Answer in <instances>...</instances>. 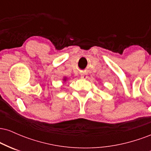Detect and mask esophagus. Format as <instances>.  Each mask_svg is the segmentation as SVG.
<instances>
[{"instance_id": "34e87169", "label": "esophagus", "mask_w": 151, "mask_h": 151, "mask_svg": "<svg viewBox=\"0 0 151 151\" xmlns=\"http://www.w3.org/2000/svg\"><path fill=\"white\" fill-rule=\"evenodd\" d=\"M80 77L81 78V79H86V78H87V75H86V74H85V73H82V74H81Z\"/></svg>"}]
</instances>
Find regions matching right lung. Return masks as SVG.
Here are the masks:
<instances>
[{"instance_id": "add662e5", "label": "right lung", "mask_w": 151, "mask_h": 151, "mask_svg": "<svg viewBox=\"0 0 151 151\" xmlns=\"http://www.w3.org/2000/svg\"><path fill=\"white\" fill-rule=\"evenodd\" d=\"M66 80H67V78H66V77H65V78H64V81H66Z\"/></svg>"}]
</instances>
